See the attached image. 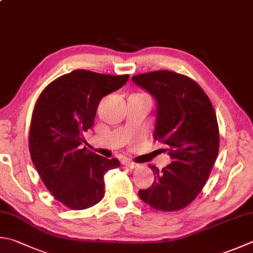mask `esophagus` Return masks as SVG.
Segmentation results:
<instances>
[{
    "mask_svg": "<svg viewBox=\"0 0 253 253\" xmlns=\"http://www.w3.org/2000/svg\"><path fill=\"white\" fill-rule=\"evenodd\" d=\"M121 163H122L123 165L128 166V168H130V169H135L136 166H137L136 163H134V162H132L131 160H128V159H123V160L121 161Z\"/></svg>",
    "mask_w": 253,
    "mask_h": 253,
    "instance_id": "esophagus-1",
    "label": "esophagus"
}]
</instances>
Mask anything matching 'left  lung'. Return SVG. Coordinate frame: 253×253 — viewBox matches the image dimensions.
<instances>
[{
  "label": "left lung",
  "instance_id": "left-lung-1",
  "mask_svg": "<svg viewBox=\"0 0 253 253\" xmlns=\"http://www.w3.org/2000/svg\"><path fill=\"white\" fill-rule=\"evenodd\" d=\"M133 83L156 100L154 140L165 145L170 164L160 170L151 187L139 196L161 211H180L202 192L219 151L217 117L208 96L196 82L174 71L136 75Z\"/></svg>",
  "mask_w": 253,
  "mask_h": 253
}]
</instances>
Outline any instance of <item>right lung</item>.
Returning a JSON list of instances; mask_svg holds the SVG:
<instances>
[{"mask_svg": "<svg viewBox=\"0 0 253 253\" xmlns=\"http://www.w3.org/2000/svg\"><path fill=\"white\" fill-rule=\"evenodd\" d=\"M128 75L112 76L78 69L55 79L35 103L30 152L42 183L70 209H85L104 196L103 176L120 166L84 146L100 100L120 89Z\"/></svg>", "mask_w": 253, "mask_h": 253, "instance_id": "add662e5", "label": "right lung"}]
</instances>
